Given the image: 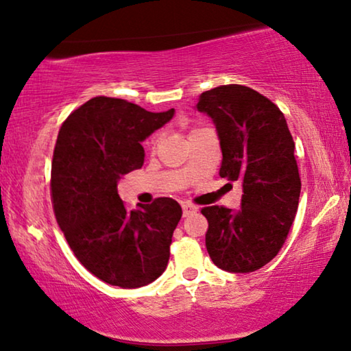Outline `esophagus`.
Listing matches in <instances>:
<instances>
[{
  "mask_svg": "<svg viewBox=\"0 0 351 351\" xmlns=\"http://www.w3.org/2000/svg\"><path fill=\"white\" fill-rule=\"evenodd\" d=\"M182 209H184V217H188V215H191V213H195L197 210V207L193 204H184L182 206Z\"/></svg>",
  "mask_w": 351,
  "mask_h": 351,
  "instance_id": "34e87169",
  "label": "esophagus"
}]
</instances>
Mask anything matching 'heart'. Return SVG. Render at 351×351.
<instances>
[{"instance_id": "obj_1", "label": "heart", "mask_w": 351, "mask_h": 351, "mask_svg": "<svg viewBox=\"0 0 351 351\" xmlns=\"http://www.w3.org/2000/svg\"><path fill=\"white\" fill-rule=\"evenodd\" d=\"M193 131H195V130H193Z\"/></svg>"}]
</instances>
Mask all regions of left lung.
I'll return each mask as SVG.
<instances>
[{
	"mask_svg": "<svg viewBox=\"0 0 351 351\" xmlns=\"http://www.w3.org/2000/svg\"><path fill=\"white\" fill-rule=\"evenodd\" d=\"M196 108L215 123L223 154L220 177L242 182L241 209L201 210L209 223L207 252L223 271H258L285 243L301 193L285 115L266 96L237 84L204 91Z\"/></svg>",
	"mask_w": 351,
	"mask_h": 351,
	"instance_id": "left-lung-1",
	"label": "left lung"
}]
</instances>
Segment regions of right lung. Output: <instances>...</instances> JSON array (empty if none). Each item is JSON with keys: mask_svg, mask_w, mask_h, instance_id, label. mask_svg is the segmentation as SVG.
<instances>
[{"mask_svg": "<svg viewBox=\"0 0 351 351\" xmlns=\"http://www.w3.org/2000/svg\"><path fill=\"white\" fill-rule=\"evenodd\" d=\"M174 109L149 112L96 96L71 112L53 150L50 195L58 226L82 266L109 285L139 288L165 272L182 207L172 197L130 210L117 184L144 165L141 142Z\"/></svg>", "mask_w": 351, "mask_h": 351, "instance_id": "1", "label": "right lung"}]
</instances>
